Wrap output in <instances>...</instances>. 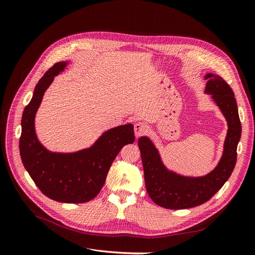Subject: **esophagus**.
Listing matches in <instances>:
<instances>
[{
  "label": "esophagus",
  "mask_w": 255,
  "mask_h": 255,
  "mask_svg": "<svg viewBox=\"0 0 255 255\" xmlns=\"http://www.w3.org/2000/svg\"><path fill=\"white\" fill-rule=\"evenodd\" d=\"M146 130H148V127L145 126V123L143 122H137L135 123L134 126V133L136 135V137H139L141 135H143Z\"/></svg>",
  "instance_id": "obj_1"
}]
</instances>
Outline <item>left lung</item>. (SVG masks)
<instances>
[{
  "mask_svg": "<svg viewBox=\"0 0 255 255\" xmlns=\"http://www.w3.org/2000/svg\"><path fill=\"white\" fill-rule=\"evenodd\" d=\"M205 79L208 80L206 92L212 95L229 125L225 152L220 163L210 174L203 177H184L169 172L149 138L140 137L138 139L146 191L157 205L169 210H183L205 203L228 181L236 165L242 123L234 92L219 75L210 73Z\"/></svg>",
  "mask_w": 255,
  "mask_h": 255,
  "instance_id": "left-lung-1",
  "label": "left lung"
}]
</instances>
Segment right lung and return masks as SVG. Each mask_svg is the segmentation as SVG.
Listing matches in <instances>:
<instances>
[{"mask_svg":"<svg viewBox=\"0 0 255 255\" xmlns=\"http://www.w3.org/2000/svg\"><path fill=\"white\" fill-rule=\"evenodd\" d=\"M65 66V61L55 64L36 85L33 98L22 115L20 155L43 195L58 202L85 203L103 187L113 161L123 145L134 142V128L126 125L112 128L90 149L76 153L57 154L45 150L35 134V115L45 89Z\"/></svg>","mask_w":255,"mask_h":255,"instance_id":"1","label":"right lung"}]
</instances>
